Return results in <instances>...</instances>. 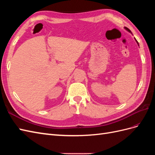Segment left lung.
Segmentation results:
<instances>
[{
  "label": "left lung",
  "instance_id": "left-lung-1",
  "mask_svg": "<svg viewBox=\"0 0 155 155\" xmlns=\"http://www.w3.org/2000/svg\"><path fill=\"white\" fill-rule=\"evenodd\" d=\"M125 29H126L127 30V31H130V30H129V28H126V27H125ZM136 41H137V40H136ZM137 43L138 44V41H137Z\"/></svg>",
  "mask_w": 155,
  "mask_h": 155
}]
</instances>
